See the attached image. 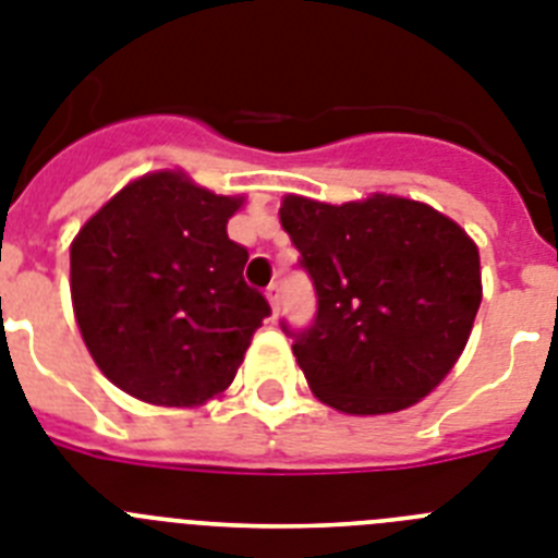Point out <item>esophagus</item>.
<instances>
[{
    "label": "esophagus",
    "mask_w": 558,
    "mask_h": 558,
    "mask_svg": "<svg viewBox=\"0 0 558 558\" xmlns=\"http://www.w3.org/2000/svg\"><path fill=\"white\" fill-rule=\"evenodd\" d=\"M266 301H269V306H271V315H278L280 312V287L278 283H269V287H266Z\"/></svg>",
    "instance_id": "esophagus-1"
}]
</instances>
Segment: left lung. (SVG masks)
<instances>
[{
	"instance_id": "1",
	"label": "left lung",
	"mask_w": 558,
	"mask_h": 558,
	"mask_svg": "<svg viewBox=\"0 0 558 558\" xmlns=\"http://www.w3.org/2000/svg\"><path fill=\"white\" fill-rule=\"evenodd\" d=\"M280 223L317 292L292 351L315 397L343 414H391L460 360L482 301L480 250L420 201L374 192L340 207L287 195Z\"/></svg>"
}]
</instances>
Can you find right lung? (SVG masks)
<instances>
[{
  "instance_id": "1",
  "label": "right lung",
  "mask_w": 558,
  "mask_h": 558,
  "mask_svg": "<svg viewBox=\"0 0 558 558\" xmlns=\"http://www.w3.org/2000/svg\"><path fill=\"white\" fill-rule=\"evenodd\" d=\"M243 198L161 170L116 192L70 246V294L107 380L153 405H201L235 380L269 303L229 241Z\"/></svg>"
}]
</instances>
